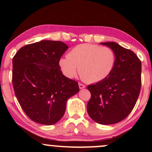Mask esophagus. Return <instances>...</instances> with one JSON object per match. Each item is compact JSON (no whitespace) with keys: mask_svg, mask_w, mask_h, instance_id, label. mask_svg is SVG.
Returning a JSON list of instances; mask_svg holds the SVG:
<instances>
[{"mask_svg":"<svg viewBox=\"0 0 152 152\" xmlns=\"http://www.w3.org/2000/svg\"><path fill=\"white\" fill-rule=\"evenodd\" d=\"M78 86H79V88L80 89H82V88H84L85 87V85H83V84H82V83H78Z\"/></svg>","mask_w":152,"mask_h":152,"instance_id":"1","label":"esophagus"}]
</instances>
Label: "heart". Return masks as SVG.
<instances>
[{"mask_svg": "<svg viewBox=\"0 0 152 152\" xmlns=\"http://www.w3.org/2000/svg\"><path fill=\"white\" fill-rule=\"evenodd\" d=\"M116 56L111 48L96 44L83 43L75 46L67 57L59 60L62 72L68 78L77 74L88 83H97L104 80L114 69Z\"/></svg>", "mask_w": 152, "mask_h": 152, "instance_id": "b5f03b06", "label": "heart"}]
</instances>
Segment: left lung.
I'll return each mask as SVG.
<instances>
[{
    "instance_id": "obj_1",
    "label": "left lung",
    "mask_w": 152,
    "mask_h": 152,
    "mask_svg": "<svg viewBox=\"0 0 152 152\" xmlns=\"http://www.w3.org/2000/svg\"><path fill=\"white\" fill-rule=\"evenodd\" d=\"M114 50L116 61L108 77L87 87L91 96L87 111L94 121L114 124L132 112L142 86V63L132 50L115 42L101 43Z\"/></svg>"
}]
</instances>
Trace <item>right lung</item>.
Masks as SVG:
<instances>
[{
  "instance_id": "right-lung-1",
  "label": "right lung",
  "mask_w": 152,
  "mask_h": 152,
  "mask_svg": "<svg viewBox=\"0 0 152 152\" xmlns=\"http://www.w3.org/2000/svg\"><path fill=\"white\" fill-rule=\"evenodd\" d=\"M69 47L61 41L26 45L13 58L15 95L32 121L52 125L64 116L67 100L79 91L78 82L66 77L59 60Z\"/></svg>"
}]
</instances>
